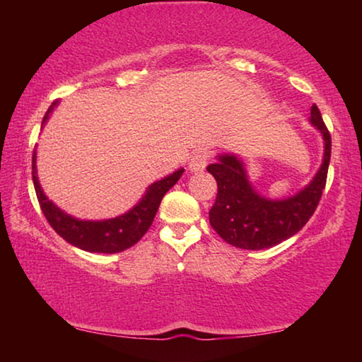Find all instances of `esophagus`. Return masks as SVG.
I'll use <instances>...</instances> for the list:
<instances>
[{
	"mask_svg": "<svg viewBox=\"0 0 362 362\" xmlns=\"http://www.w3.org/2000/svg\"><path fill=\"white\" fill-rule=\"evenodd\" d=\"M209 158L211 156H209V151H207V150H197L189 160V170L194 171V173L202 171L207 166V163H209Z\"/></svg>",
	"mask_w": 362,
	"mask_h": 362,
	"instance_id": "1",
	"label": "esophagus"
}]
</instances>
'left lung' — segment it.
<instances>
[{"mask_svg": "<svg viewBox=\"0 0 362 362\" xmlns=\"http://www.w3.org/2000/svg\"><path fill=\"white\" fill-rule=\"evenodd\" d=\"M310 120L325 138V158L313 181L298 194L284 201H270L252 189L244 165L235 156L222 155L207 166L217 181L216 202L209 222L227 244L245 250H262L290 239L315 214L328 177L331 135L320 108L313 103Z\"/></svg>", "mask_w": 362, "mask_h": 362, "instance_id": "1", "label": "left lung"}]
</instances>
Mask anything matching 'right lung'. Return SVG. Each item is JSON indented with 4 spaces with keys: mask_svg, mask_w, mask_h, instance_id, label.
I'll list each match as a JSON object with an SVG mask.
<instances>
[{
    "mask_svg": "<svg viewBox=\"0 0 362 362\" xmlns=\"http://www.w3.org/2000/svg\"><path fill=\"white\" fill-rule=\"evenodd\" d=\"M54 105H56V102L49 107L46 115H44L42 125L47 122L49 113L52 112ZM182 171L185 170H177L176 173L165 177V180L153 182L148 187L143 199L132 211H128L127 214L115 217V219L98 222L78 221L64 214L59 207L54 206L44 196L36 176V150H34L33 155V182L44 217H46L52 229L64 240H67L69 244L87 252H97V254H117V252L127 250L132 245H135L151 227L163 196L176 185L182 175Z\"/></svg>",
    "mask_w": 362,
    "mask_h": 362,
    "instance_id": "right-lung-1",
    "label": "right lung"
}]
</instances>
